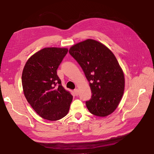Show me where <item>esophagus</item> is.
Masks as SVG:
<instances>
[{"instance_id":"obj_1","label":"esophagus","mask_w":154,"mask_h":154,"mask_svg":"<svg viewBox=\"0 0 154 154\" xmlns=\"http://www.w3.org/2000/svg\"><path fill=\"white\" fill-rule=\"evenodd\" d=\"M74 93H75V94H76V96H78V95L79 91H78V89H77V88H76V89H74Z\"/></svg>"}]
</instances>
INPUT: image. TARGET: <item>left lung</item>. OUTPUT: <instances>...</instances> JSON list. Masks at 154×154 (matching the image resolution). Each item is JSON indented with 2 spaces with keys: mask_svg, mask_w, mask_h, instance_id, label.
Returning a JSON list of instances; mask_svg holds the SVG:
<instances>
[{
  "mask_svg": "<svg viewBox=\"0 0 154 154\" xmlns=\"http://www.w3.org/2000/svg\"><path fill=\"white\" fill-rule=\"evenodd\" d=\"M69 52L82 68L92 93L86 101L90 112L100 117L117 109L125 90V76L113 53L106 45L87 39L71 46Z\"/></svg>",
  "mask_w": 154,
  "mask_h": 154,
  "instance_id": "1",
  "label": "left lung"
}]
</instances>
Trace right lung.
Listing matches in <instances>:
<instances>
[{
    "label": "right lung",
    "instance_id": "add662e5",
    "mask_svg": "<svg viewBox=\"0 0 154 154\" xmlns=\"http://www.w3.org/2000/svg\"><path fill=\"white\" fill-rule=\"evenodd\" d=\"M67 52L66 48H44L27 60L23 69L24 96L33 110L45 119L59 120L69 112L72 96L62 85L57 72Z\"/></svg>",
    "mask_w": 154,
    "mask_h": 154
}]
</instances>
